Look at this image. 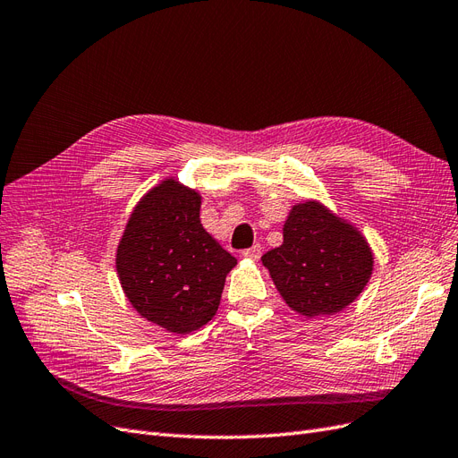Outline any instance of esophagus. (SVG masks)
I'll return each mask as SVG.
<instances>
[{"label": "esophagus", "instance_id": "1", "mask_svg": "<svg viewBox=\"0 0 458 458\" xmlns=\"http://www.w3.org/2000/svg\"><path fill=\"white\" fill-rule=\"evenodd\" d=\"M242 256L244 258H250V259H258L261 256V246L254 244L250 248H246V250H242Z\"/></svg>", "mask_w": 458, "mask_h": 458}]
</instances>
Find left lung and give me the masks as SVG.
<instances>
[{
    "label": "left lung",
    "instance_id": "obj_1",
    "mask_svg": "<svg viewBox=\"0 0 458 458\" xmlns=\"http://www.w3.org/2000/svg\"><path fill=\"white\" fill-rule=\"evenodd\" d=\"M283 237V244L261 261L294 311L308 317L336 313L367 286L372 273L367 241L321 204L294 206Z\"/></svg>",
    "mask_w": 458,
    "mask_h": 458
}]
</instances>
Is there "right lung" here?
I'll list each match as a JSON object with an SVG mask.
<instances>
[{
  "mask_svg": "<svg viewBox=\"0 0 458 458\" xmlns=\"http://www.w3.org/2000/svg\"><path fill=\"white\" fill-rule=\"evenodd\" d=\"M237 266L200 224L199 192L174 179L137 204L120 241L123 293L147 321L187 335L216 315L227 273Z\"/></svg>",
  "mask_w": 458,
  "mask_h": 458,
  "instance_id": "right-lung-1",
  "label": "right lung"
}]
</instances>
